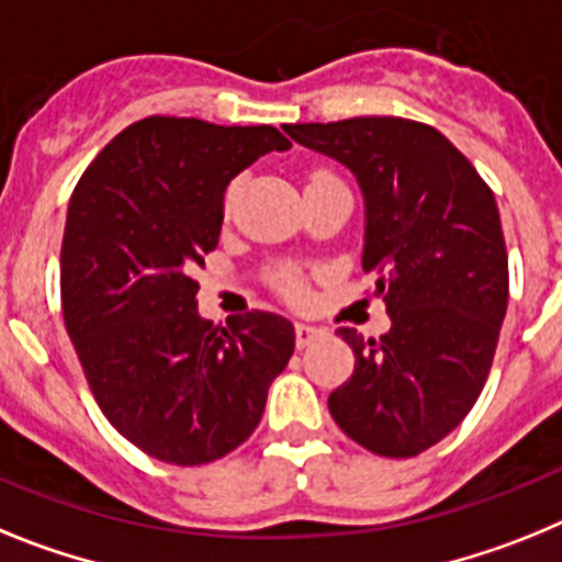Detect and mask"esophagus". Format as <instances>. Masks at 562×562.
<instances>
[{"label":"esophagus","instance_id":"1","mask_svg":"<svg viewBox=\"0 0 562 562\" xmlns=\"http://www.w3.org/2000/svg\"><path fill=\"white\" fill-rule=\"evenodd\" d=\"M322 334V328L308 325V322H296V348H308L311 341Z\"/></svg>","mask_w":562,"mask_h":562}]
</instances>
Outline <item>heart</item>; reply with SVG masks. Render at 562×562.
<instances>
[{
  "label": "heart",
  "instance_id": "1",
  "mask_svg": "<svg viewBox=\"0 0 562 562\" xmlns=\"http://www.w3.org/2000/svg\"><path fill=\"white\" fill-rule=\"evenodd\" d=\"M328 178H334V175L325 172V169H319V172L311 175L308 183H314V180H328ZM277 282H280L282 294L291 296V300H300V296H302V282H300V277H296V274H288V271H285V274H280V280H277Z\"/></svg>",
  "mask_w": 562,
  "mask_h": 562
}]
</instances>
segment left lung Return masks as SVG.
<instances>
[{"label":"left lung","mask_w":562,"mask_h":562,"mask_svg":"<svg viewBox=\"0 0 562 562\" xmlns=\"http://www.w3.org/2000/svg\"><path fill=\"white\" fill-rule=\"evenodd\" d=\"M296 144L339 160L364 194L362 268L390 330L353 348L334 422L364 450L413 458L450 436L484 390L509 302V257L492 189L438 130L393 115L291 124Z\"/></svg>","instance_id":"obj_1"}]
</instances>
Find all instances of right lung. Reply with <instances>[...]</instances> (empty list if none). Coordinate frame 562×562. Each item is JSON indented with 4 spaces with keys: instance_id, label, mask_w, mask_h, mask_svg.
I'll list each match as a JSON object with an SVG mask.
<instances>
[{
    "instance_id": "1",
    "label": "right lung",
    "mask_w": 562,
    "mask_h": 562,
    "mask_svg": "<svg viewBox=\"0 0 562 562\" xmlns=\"http://www.w3.org/2000/svg\"><path fill=\"white\" fill-rule=\"evenodd\" d=\"M291 140L277 126L149 115L119 133L72 189L61 311L106 422L146 456L217 461L251 436L294 353V325L198 314L194 268L217 248L232 178Z\"/></svg>"
}]
</instances>
